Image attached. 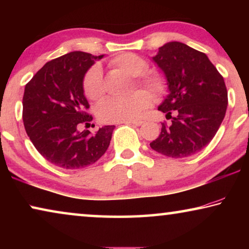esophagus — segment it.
<instances>
[{
  "label": "esophagus",
  "instance_id": "esophagus-1",
  "mask_svg": "<svg viewBox=\"0 0 249 249\" xmlns=\"http://www.w3.org/2000/svg\"><path fill=\"white\" fill-rule=\"evenodd\" d=\"M125 124H131L137 125V127H139V125H142V124H144V121H142V120H132V121L125 122Z\"/></svg>",
  "mask_w": 249,
  "mask_h": 249
}]
</instances>
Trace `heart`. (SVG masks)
<instances>
[{"label":"heart","mask_w":249,"mask_h":249,"mask_svg":"<svg viewBox=\"0 0 249 249\" xmlns=\"http://www.w3.org/2000/svg\"><path fill=\"white\" fill-rule=\"evenodd\" d=\"M111 64L129 76L138 75L136 78V84L145 87L155 96L164 93L166 87L164 77L153 71L142 73L147 67V63L142 57L134 53H124L115 56L111 61ZM83 88L86 97L90 101H100L103 97V74L100 66L91 67L87 71L83 80ZM151 102V95L146 90H137L125 98H108L98 107L97 118L104 124L136 120L141 117Z\"/></svg>","instance_id":"obj_1"}]
</instances>
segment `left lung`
Returning <instances> with one entry per match:
<instances>
[{"mask_svg":"<svg viewBox=\"0 0 249 249\" xmlns=\"http://www.w3.org/2000/svg\"><path fill=\"white\" fill-rule=\"evenodd\" d=\"M152 60L165 77L169 94L159 110L171 124H162L149 145L169 158H187L209 145L222 124L228 105L224 79L206 54L180 42L164 44Z\"/></svg>","mask_w":249,"mask_h":249,"instance_id":"left-lung-1","label":"left lung"}]
</instances>
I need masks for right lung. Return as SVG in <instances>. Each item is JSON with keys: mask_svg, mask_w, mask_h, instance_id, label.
I'll return each instance as SVG.
<instances>
[{"mask_svg": "<svg viewBox=\"0 0 249 249\" xmlns=\"http://www.w3.org/2000/svg\"><path fill=\"white\" fill-rule=\"evenodd\" d=\"M104 55L74 51L44 64L26 85L22 119L27 135L43 158L62 169L93 164L107 152L115 125L95 134L79 131L93 117L85 96L83 80L95 61Z\"/></svg>", "mask_w": 249, "mask_h": 249, "instance_id": "obj_1", "label": "right lung"}]
</instances>
